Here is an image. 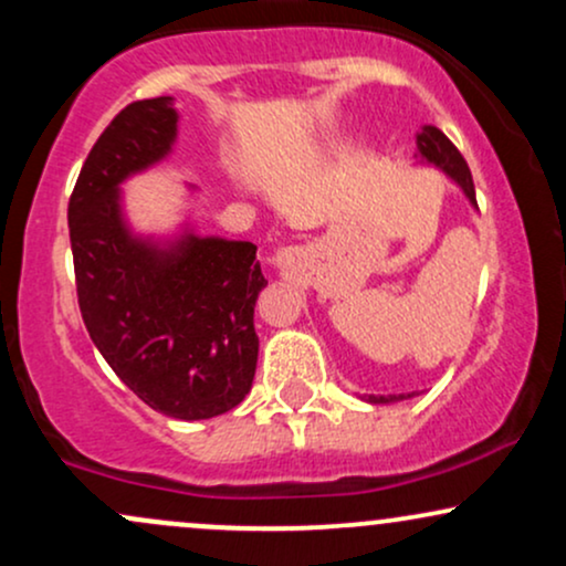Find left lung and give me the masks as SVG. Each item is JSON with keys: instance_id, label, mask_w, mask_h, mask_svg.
I'll return each mask as SVG.
<instances>
[{"instance_id": "obj_1", "label": "left lung", "mask_w": 566, "mask_h": 566, "mask_svg": "<svg viewBox=\"0 0 566 566\" xmlns=\"http://www.w3.org/2000/svg\"><path fill=\"white\" fill-rule=\"evenodd\" d=\"M418 154L420 159L426 161V165H433L439 167V170H444L450 178L463 188V193L469 197V201L473 207H476V191H473V178H471V170L469 165H465L463 154L458 151V148L452 146V140L447 138L444 133H441L439 127H431L426 125L423 129L418 133ZM412 394H391V396H369V401L373 405H388V401H401V399H409Z\"/></svg>"}]
</instances>
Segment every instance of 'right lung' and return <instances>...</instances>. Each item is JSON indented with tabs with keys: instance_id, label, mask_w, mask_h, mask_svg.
<instances>
[{
	"instance_id": "add662e5",
	"label": "right lung",
	"mask_w": 566,
	"mask_h": 566,
	"mask_svg": "<svg viewBox=\"0 0 566 566\" xmlns=\"http://www.w3.org/2000/svg\"><path fill=\"white\" fill-rule=\"evenodd\" d=\"M172 97L135 101L103 129L69 199L76 295L90 337L148 407L175 420L229 412L258 365V247L220 237H138L122 184L172 151Z\"/></svg>"
}]
</instances>
